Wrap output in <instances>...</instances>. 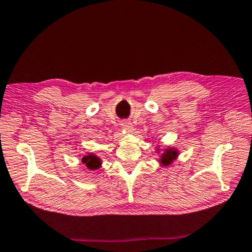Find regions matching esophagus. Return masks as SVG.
Wrapping results in <instances>:
<instances>
[{
  "mask_svg": "<svg viewBox=\"0 0 252 252\" xmlns=\"http://www.w3.org/2000/svg\"><path fill=\"white\" fill-rule=\"evenodd\" d=\"M121 126H122L125 130H126V131H132V129H133V126H132L131 123L127 122V121L122 122V123H121Z\"/></svg>",
  "mask_w": 252,
  "mask_h": 252,
  "instance_id": "34e87169",
  "label": "esophagus"
}]
</instances>
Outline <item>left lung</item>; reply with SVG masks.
<instances>
[{"label": "left lung", "instance_id": "1", "mask_svg": "<svg viewBox=\"0 0 252 252\" xmlns=\"http://www.w3.org/2000/svg\"><path fill=\"white\" fill-rule=\"evenodd\" d=\"M178 157V152L177 150H172V149H168V150H165L164 153H162L161 155V159L160 162L163 165H169L171 162L176 159Z\"/></svg>", "mask_w": 252, "mask_h": 252}]
</instances>
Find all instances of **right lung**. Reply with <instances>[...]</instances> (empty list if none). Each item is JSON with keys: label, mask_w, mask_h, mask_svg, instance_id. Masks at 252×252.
<instances>
[{"label": "right lung", "mask_w": 252, "mask_h": 252, "mask_svg": "<svg viewBox=\"0 0 252 252\" xmlns=\"http://www.w3.org/2000/svg\"><path fill=\"white\" fill-rule=\"evenodd\" d=\"M82 162L85 163V165H87L90 170H95L97 168H100V164H101V160L93 155H88L87 157H83Z\"/></svg>", "instance_id": "1"}]
</instances>
